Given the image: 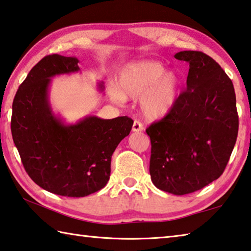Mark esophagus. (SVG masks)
Listing matches in <instances>:
<instances>
[{"label":"esophagus","instance_id":"1","mask_svg":"<svg viewBox=\"0 0 251 251\" xmlns=\"http://www.w3.org/2000/svg\"><path fill=\"white\" fill-rule=\"evenodd\" d=\"M143 130H144V125L141 124L139 121H134L133 131H135V133H139V131H143Z\"/></svg>","mask_w":251,"mask_h":251}]
</instances>
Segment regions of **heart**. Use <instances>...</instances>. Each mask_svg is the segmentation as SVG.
Returning <instances> with one entry per match:
<instances>
[{"mask_svg":"<svg viewBox=\"0 0 251 251\" xmlns=\"http://www.w3.org/2000/svg\"><path fill=\"white\" fill-rule=\"evenodd\" d=\"M156 60L128 63L118 76V85L110 86V97L115 103L126 98L138 99L140 110L149 120L165 117L175 106L180 89V79Z\"/></svg>","mask_w":251,"mask_h":251,"instance_id":"1","label":"heart"}]
</instances>
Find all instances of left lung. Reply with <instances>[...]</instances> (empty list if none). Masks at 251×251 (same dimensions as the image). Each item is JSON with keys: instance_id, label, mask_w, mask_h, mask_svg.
<instances>
[{"instance_id": "obj_1", "label": "left lung", "mask_w": 251, "mask_h": 251, "mask_svg": "<svg viewBox=\"0 0 251 251\" xmlns=\"http://www.w3.org/2000/svg\"><path fill=\"white\" fill-rule=\"evenodd\" d=\"M189 62L186 90L175 106L146 133L151 141L152 183L175 195L193 193L220 177L238 135L233 82L202 51L175 54Z\"/></svg>"}]
</instances>
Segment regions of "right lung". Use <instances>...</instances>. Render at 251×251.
I'll list each match as a JSON object with an SVG mask.
<instances>
[{"instance_id": "right-lung-1", "label": "right lung", "mask_w": 251, "mask_h": 251, "mask_svg": "<svg viewBox=\"0 0 251 251\" xmlns=\"http://www.w3.org/2000/svg\"><path fill=\"white\" fill-rule=\"evenodd\" d=\"M78 63L75 57H44L18 88L11 120L13 140L27 175L48 192L70 198L86 197L106 185L112 154L134 123L127 116H88L66 125L54 116L48 101L50 78L78 72ZM99 86L103 90L102 83Z\"/></svg>"}]
</instances>
